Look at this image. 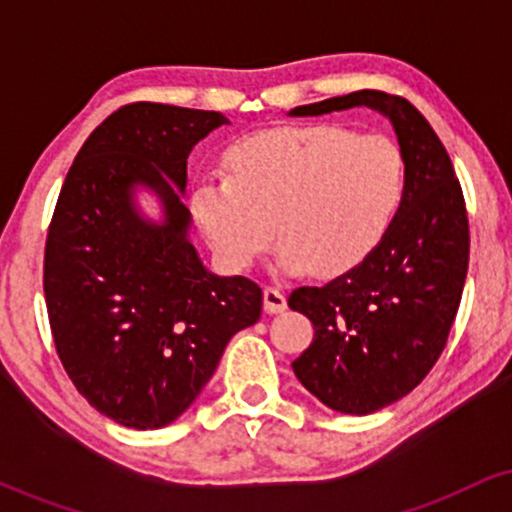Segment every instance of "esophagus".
Here are the masks:
<instances>
[{
    "mask_svg": "<svg viewBox=\"0 0 512 512\" xmlns=\"http://www.w3.org/2000/svg\"><path fill=\"white\" fill-rule=\"evenodd\" d=\"M262 301H264V310H267L269 315L284 313L286 310V296L276 289V286H267V289H264Z\"/></svg>",
    "mask_w": 512,
    "mask_h": 512,
    "instance_id": "34e87169",
    "label": "esophagus"
}]
</instances>
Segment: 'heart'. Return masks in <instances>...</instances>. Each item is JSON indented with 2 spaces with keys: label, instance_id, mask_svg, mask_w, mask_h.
<instances>
[{
  "label": "heart",
  "instance_id": "1",
  "mask_svg": "<svg viewBox=\"0 0 512 512\" xmlns=\"http://www.w3.org/2000/svg\"><path fill=\"white\" fill-rule=\"evenodd\" d=\"M404 192L402 149L346 127H284L240 139L226 178H204L192 214L221 264L243 272L267 250L274 226L284 274L337 276L373 250Z\"/></svg>",
  "mask_w": 512,
  "mask_h": 512
}]
</instances>
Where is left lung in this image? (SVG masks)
I'll list each match as a JSON object with an SVG mask.
<instances>
[{
    "label": "left lung",
    "mask_w": 512,
    "mask_h": 512,
    "mask_svg": "<svg viewBox=\"0 0 512 512\" xmlns=\"http://www.w3.org/2000/svg\"><path fill=\"white\" fill-rule=\"evenodd\" d=\"M366 105L392 122L404 192L380 243L325 286H301L289 308L313 322V344L291 363L310 395L366 416L409 395L448 342L467 279L469 223L460 180L428 120L385 91L298 105L291 117Z\"/></svg>",
    "instance_id": "1"
}]
</instances>
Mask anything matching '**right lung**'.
Returning <instances> with one entry per match:
<instances>
[{
    "label": "right lung",
    "instance_id": "obj_1",
    "mask_svg": "<svg viewBox=\"0 0 512 512\" xmlns=\"http://www.w3.org/2000/svg\"><path fill=\"white\" fill-rule=\"evenodd\" d=\"M214 110L132 103L76 154L45 243L43 289L57 356L76 390L127 428H163L195 402L231 337L255 325L262 289L216 276L190 243L187 156ZM139 186L164 219L138 211Z\"/></svg>",
    "mask_w": 512,
    "mask_h": 512
}]
</instances>
